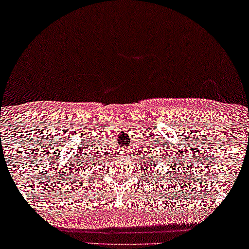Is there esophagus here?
I'll use <instances>...</instances> for the list:
<instances>
[{"label": "esophagus", "mask_w": 249, "mask_h": 249, "mask_svg": "<svg viewBox=\"0 0 249 249\" xmlns=\"http://www.w3.org/2000/svg\"><path fill=\"white\" fill-rule=\"evenodd\" d=\"M123 155H124L125 157L128 156V152H127V150H124V152H123Z\"/></svg>", "instance_id": "obj_1"}]
</instances>
